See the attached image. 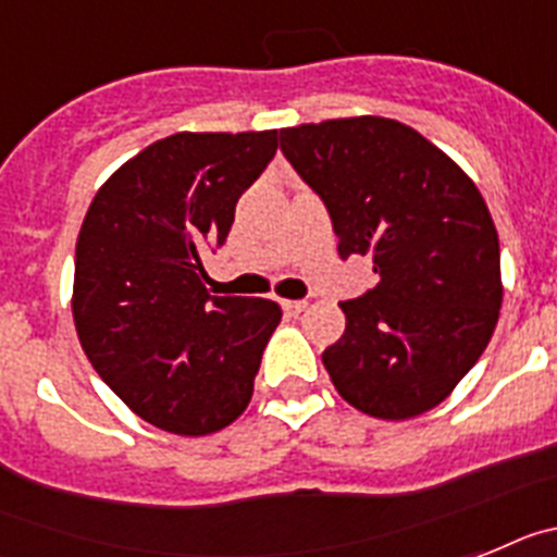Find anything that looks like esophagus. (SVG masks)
Listing matches in <instances>:
<instances>
[{"instance_id": "1", "label": "esophagus", "mask_w": 557, "mask_h": 557, "mask_svg": "<svg viewBox=\"0 0 557 557\" xmlns=\"http://www.w3.org/2000/svg\"><path fill=\"white\" fill-rule=\"evenodd\" d=\"M306 308L308 302H302V299H283V311L288 313V317H299Z\"/></svg>"}]
</instances>
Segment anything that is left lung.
<instances>
[{
	"instance_id": "1",
	"label": "left lung",
	"mask_w": 557,
	"mask_h": 557,
	"mask_svg": "<svg viewBox=\"0 0 557 557\" xmlns=\"http://www.w3.org/2000/svg\"><path fill=\"white\" fill-rule=\"evenodd\" d=\"M280 148L325 201L338 255H370L381 277L338 302L345 333L322 352L336 393L379 420L429 412L499 322V235L480 187L389 117L299 123L280 128Z\"/></svg>"
}]
</instances>
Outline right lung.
<instances>
[{
  "mask_svg": "<svg viewBox=\"0 0 557 557\" xmlns=\"http://www.w3.org/2000/svg\"><path fill=\"white\" fill-rule=\"evenodd\" d=\"M277 132H178L123 162L91 198L75 246L72 319L86 359L134 414L207 437L251 400L283 311L210 297L205 251L224 244L240 193Z\"/></svg>",
  "mask_w": 557,
  "mask_h": 557,
  "instance_id": "right-lung-1",
  "label": "right lung"
}]
</instances>
